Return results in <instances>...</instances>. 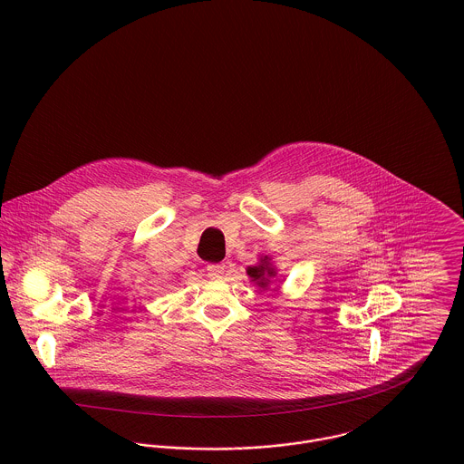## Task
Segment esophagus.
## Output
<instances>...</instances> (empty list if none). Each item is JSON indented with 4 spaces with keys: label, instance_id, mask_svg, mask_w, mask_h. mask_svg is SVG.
I'll return each instance as SVG.
<instances>
[{
    "label": "esophagus",
    "instance_id": "34e87169",
    "mask_svg": "<svg viewBox=\"0 0 464 464\" xmlns=\"http://www.w3.org/2000/svg\"><path fill=\"white\" fill-rule=\"evenodd\" d=\"M223 271H225V265H221V263L207 266V273H208L210 276H221Z\"/></svg>",
    "mask_w": 464,
    "mask_h": 464
}]
</instances>
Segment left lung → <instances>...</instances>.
<instances>
[{
	"instance_id": "8db88e82",
	"label": "left lung",
	"mask_w": 464,
	"mask_h": 464,
	"mask_svg": "<svg viewBox=\"0 0 464 464\" xmlns=\"http://www.w3.org/2000/svg\"><path fill=\"white\" fill-rule=\"evenodd\" d=\"M246 273L252 278V282H256L259 287L266 289L269 284V278H273L276 275V269L271 265V259L265 256V257H261L259 265L248 266Z\"/></svg>"
}]
</instances>
